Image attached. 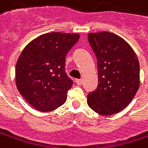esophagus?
I'll use <instances>...</instances> for the list:
<instances>
[{
	"label": "esophagus",
	"mask_w": 148,
	"mask_h": 148,
	"mask_svg": "<svg viewBox=\"0 0 148 148\" xmlns=\"http://www.w3.org/2000/svg\"><path fill=\"white\" fill-rule=\"evenodd\" d=\"M76 83H77L78 85H81L82 83H83V81H82V79H76Z\"/></svg>",
	"instance_id": "34e87169"
}]
</instances>
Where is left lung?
I'll return each instance as SVG.
<instances>
[{"label": "left lung", "instance_id": "1", "mask_svg": "<svg viewBox=\"0 0 148 148\" xmlns=\"http://www.w3.org/2000/svg\"><path fill=\"white\" fill-rule=\"evenodd\" d=\"M88 41L99 71L98 87L88 94V106L101 115L115 114L129 105L139 89L138 58L131 46L115 34L90 33Z\"/></svg>", "mask_w": 148, "mask_h": 148}]
</instances>
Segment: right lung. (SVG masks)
<instances>
[{"label":"right lung","instance_id":"right-lung-1","mask_svg":"<svg viewBox=\"0 0 148 148\" xmlns=\"http://www.w3.org/2000/svg\"><path fill=\"white\" fill-rule=\"evenodd\" d=\"M78 34L53 32L31 41L15 66L16 86L27 102L41 112L57 109L66 101L73 84L65 71V57Z\"/></svg>","mask_w":148,"mask_h":148}]
</instances>
